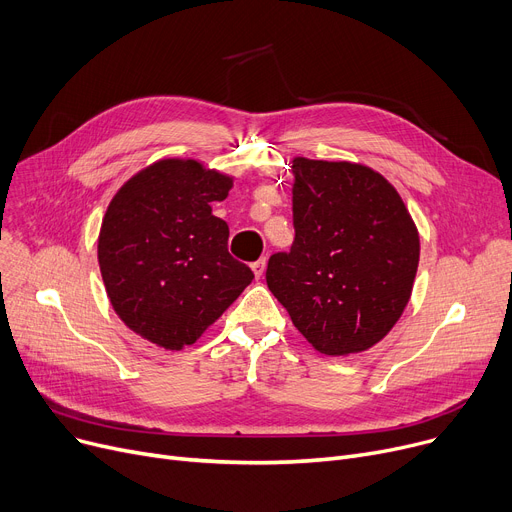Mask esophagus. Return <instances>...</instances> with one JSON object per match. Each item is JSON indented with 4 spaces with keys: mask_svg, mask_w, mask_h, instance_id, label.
Instances as JSON below:
<instances>
[{
    "mask_svg": "<svg viewBox=\"0 0 512 512\" xmlns=\"http://www.w3.org/2000/svg\"><path fill=\"white\" fill-rule=\"evenodd\" d=\"M265 265H267V259H265V257H261V259H257L255 263H251V270H253L255 278H261V276H263Z\"/></svg>",
    "mask_w": 512,
    "mask_h": 512,
    "instance_id": "1",
    "label": "esophagus"
}]
</instances>
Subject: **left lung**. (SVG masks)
Returning <instances> with one entry per match:
<instances>
[{"label":"left lung","mask_w":512,"mask_h":512,"mask_svg":"<svg viewBox=\"0 0 512 512\" xmlns=\"http://www.w3.org/2000/svg\"><path fill=\"white\" fill-rule=\"evenodd\" d=\"M294 242L267 261V288L330 357L378 344L405 311L419 232L396 188L351 161L292 159Z\"/></svg>","instance_id":"1"}]
</instances>
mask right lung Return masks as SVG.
<instances>
[{
    "label": "right lung",
    "instance_id": "right-lung-1",
    "mask_svg": "<svg viewBox=\"0 0 512 512\" xmlns=\"http://www.w3.org/2000/svg\"><path fill=\"white\" fill-rule=\"evenodd\" d=\"M230 188V176L197 159H159L124 182L103 215L107 297L132 332L166 351L195 344L255 278L211 213Z\"/></svg>",
    "mask_w": 512,
    "mask_h": 512
}]
</instances>
